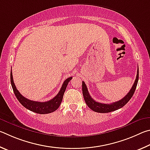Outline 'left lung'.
I'll return each instance as SVG.
<instances>
[{
  "label": "left lung",
  "instance_id": "8db88e82",
  "mask_svg": "<svg viewBox=\"0 0 150 150\" xmlns=\"http://www.w3.org/2000/svg\"><path fill=\"white\" fill-rule=\"evenodd\" d=\"M139 78V70L138 68L137 70V75H136V78L135 80V82L134 83L131 90L129 91L127 95L125 96L124 98L120 99V100L114 102V103H109V104H105V103H101L97 102L92 98H91L90 93L88 92V88L86 87V85L84 82H82V92H83V96L84 98V100L86 101V103L87 105L90 107V108L92 110V111L97 112H101V113H105V112H112L116 110L120 109L123 106H125L130 99L132 98V96L134 95V93L136 90V86L138 84V81Z\"/></svg>",
  "mask_w": 150,
  "mask_h": 150
}]
</instances>
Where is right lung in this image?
I'll return each mask as SVG.
<instances>
[{
	"label": "right lung",
	"instance_id": "add662e5",
	"mask_svg": "<svg viewBox=\"0 0 150 150\" xmlns=\"http://www.w3.org/2000/svg\"><path fill=\"white\" fill-rule=\"evenodd\" d=\"M72 77H70L66 79L64 82H63L62 86L59 92L58 93L57 95L54 97V98H52L51 100L45 102H39V101H31L25 98V97H23L22 94H21L19 91H18L14 83V80H13L12 77V70L10 72V82H11V85L14 91V93L15 94L16 97L18 99V100L19 101L20 103L22 105L25 107L26 109H28L30 111H33L34 112L39 114H47L52 112L59 108L60 103L62 101L63 96H64V91L67 89V85L68 82L72 80Z\"/></svg>",
	"mask_w": 150,
	"mask_h": 150
}]
</instances>
